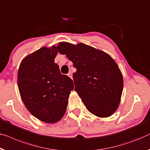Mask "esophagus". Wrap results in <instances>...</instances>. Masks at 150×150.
Listing matches in <instances>:
<instances>
[{
    "mask_svg": "<svg viewBox=\"0 0 150 150\" xmlns=\"http://www.w3.org/2000/svg\"><path fill=\"white\" fill-rule=\"evenodd\" d=\"M68 76L70 78H71V79H72V74H71V71H70V72H69L68 74Z\"/></svg>",
    "mask_w": 150,
    "mask_h": 150,
    "instance_id": "34e87169",
    "label": "esophagus"
}]
</instances>
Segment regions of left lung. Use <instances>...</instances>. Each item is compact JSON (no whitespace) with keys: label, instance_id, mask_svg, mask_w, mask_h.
<instances>
[{"label":"left lung","instance_id":"left-lung-1","mask_svg":"<svg viewBox=\"0 0 150 150\" xmlns=\"http://www.w3.org/2000/svg\"><path fill=\"white\" fill-rule=\"evenodd\" d=\"M58 51L73 63L75 91L86 109L100 118L109 117L118 109L123 89L122 72L108 53L83 43L62 42Z\"/></svg>","mask_w":150,"mask_h":150}]
</instances>
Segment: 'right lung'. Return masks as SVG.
<instances>
[{"instance_id":"right-lung-1","label":"right lung","mask_w":150,"mask_h":150,"mask_svg":"<svg viewBox=\"0 0 150 150\" xmlns=\"http://www.w3.org/2000/svg\"><path fill=\"white\" fill-rule=\"evenodd\" d=\"M55 45L43 47L21 61L17 74L21 98L27 109L42 122L55 123L66 112L74 82L62 74L54 60L57 54Z\"/></svg>"}]
</instances>
